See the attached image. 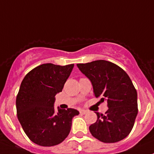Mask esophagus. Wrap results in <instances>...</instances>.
<instances>
[{"label": "esophagus", "mask_w": 154, "mask_h": 154, "mask_svg": "<svg viewBox=\"0 0 154 154\" xmlns=\"http://www.w3.org/2000/svg\"><path fill=\"white\" fill-rule=\"evenodd\" d=\"M80 113L82 115H85L86 113H87V110H85V109H80Z\"/></svg>", "instance_id": "1"}]
</instances>
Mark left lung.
I'll return each instance as SVG.
<instances>
[{"mask_svg": "<svg viewBox=\"0 0 154 154\" xmlns=\"http://www.w3.org/2000/svg\"><path fill=\"white\" fill-rule=\"evenodd\" d=\"M77 66L91 80L94 96L106 101L109 108L105 114L96 112L97 120L90 125V133L104 143L124 139L131 132L138 114L137 92L128 74L106 60Z\"/></svg>", "mask_w": 154, "mask_h": 154, "instance_id": "obj_1", "label": "left lung"}]
</instances>
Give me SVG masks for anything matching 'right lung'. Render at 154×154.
<instances>
[{
	"instance_id": "add662e5",
	"label": "right lung",
	"mask_w": 154,
	"mask_h": 154,
	"mask_svg": "<svg viewBox=\"0 0 154 154\" xmlns=\"http://www.w3.org/2000/svg\"><path fill=\"white\" fill-rule=\"evenodd\" d=\"M73 67L74 64L40 65L27 73L21 82L16 97L17 116L24 133L35 144L57 145L69 134L73 117L79 112L71 108L56 111L54 103Z\"/></svg>"
}]
</instances>
